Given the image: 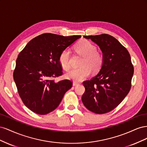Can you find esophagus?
I'll list each match as a JSON object with an SVG mask.
<instances>
[{"instance_id":"esophagus-1","label":"esophagus","mask_w":147,"mask_h":147,"mask_svg":"<svg viewBox=\"0 0 147 147\" xmlns=\"http://www.w3.org/2000/svg\"><path fill=\"white\" fill-rule=\"evenodd\" d=\"M78 84H80L78 83H77V82H74L73 83V86H78Z\"/></svg>"}]
</instances>
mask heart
<instances>
[{"label": "heart", "instance_id": "1", "mask_svg": "<svg viewBox=\"0 0 147 147\" xmlns=\"http://www.w3.org/2000/svg\"><path fill=\"white\" fill-rule=\"evenodd\" d=\"M74 49L78 55L83 56L78 68L70 70L65 77L75 82H80L86 78L90 74L97 72L100 69L104 63V56L102 53L96 50V47L90 42L82 40L75 46ZM70 53L68 49H65L59 56V63L61 67L65 70L69 69Z\"/></svg>", "mask_w": 147, "mask_h": 147}]
</instances>
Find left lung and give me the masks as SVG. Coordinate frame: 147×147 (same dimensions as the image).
I'll use <instances>...</instances> for the list:
<instances>
[{
    "mask_svg": "<svg viewBox=\"0 0 147 147\" xmlns=\"http://www.w3.org/2000/svg\"><path fill=\"white\" fill-rule=\"evenodd\" d=\"M99 47L104 63L100 72L83 82L85 92L82 100L86 108L97 114L113 110L129 92L134 74L131 56L127 49L108 34L86 35Z\"/></svg>",
    "mask_w": 147,
    "mask_h": 147,
    "instance_id": "left-lung-1",
    "label": "left lung"
}]
</instances>
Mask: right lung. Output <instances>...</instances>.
Here are the masks:
<instances>
[{
	"label": "right lung",
	"instance_id": "right-lung-1",
	"mask_svg": "<svg viewBox=\"0 0 147 147\" xmlns=\"http://www.w3.org/2000/svg\"><path fill=\"white\" fill-rule=\"evenodd\" d=\"M80 37L43 34L31 40L18 56L13 79L22 101L33 112L50 113L72 88L69 80L55 83L52 78L63 75L61 53Z\"/></svg>",
	"mask_w": 147,
	"mask_h": 147
}]
</instances>
